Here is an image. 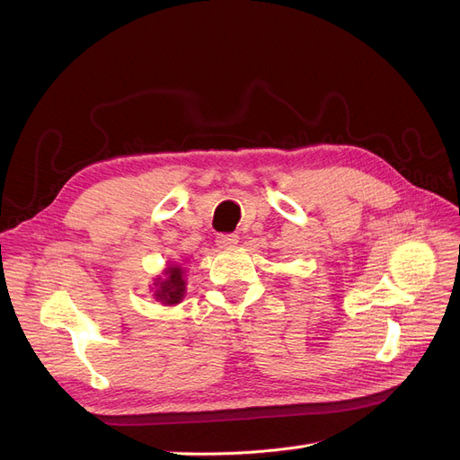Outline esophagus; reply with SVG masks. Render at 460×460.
Returning a JSON list of instances; mask_svg holds the SVG:
<instances>
[{"label":"esophagus","instance_id":"esophagus-1","mask_svg":"<svg viewBox=\"0 0 460 460\" xmlns=\"http://www.w3.org/2000/svg\"><path fill=\"white\" fill-rule=\"evenodd\" d=\"M238 242H240L238 234H220L217 238L218 247H234Z\"/></svg>","mask_w":460,"mask_h":460}]
</instances>
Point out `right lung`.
<instances>
[{
    "instance_id": "add662e5",
    "label": "right lung",
    "mask_w": 460,
    "mask_h": 460,
    "mask_svg": "<svg viewBox=\"0 0 460 460\" xmlns=\"http://www.w3.org/2000/svg\"><path fill=\"white\" fill-rule=\"evenodd\" d=\"M186 270L182 264L169 262L151 284L153 297L161 305H164V307H174V305L182 303L186 294Z\"/></svg>"
}]
</instances>
